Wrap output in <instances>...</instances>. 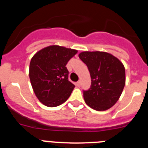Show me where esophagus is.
Wrapping results in <instances>:
<instances>
[{"mask_svg":"<svg viewBox=\"0 0 148 148\" xmlns=\"http://www.w3.org/2000/svg\"><path fill=\"white\" fill-rule=\"evenodd\" d=\"M76 86L78 87H80V86H81V82H76Z\"/></svg>","mask_w":148,"mask_h":148,"instance_id":"1","label":"esophagus"}]
</instances>
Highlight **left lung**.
Segmentation results:
<instances>
[{
    "label": "left lung",
    "instance_id": "left-lung-1",
    "mask_svg": "<svg viewBox=\"0 0 148 148\" xmlns=\"http://www.w3.org/2000/svg\"><path fill=\"white\" fill-rule=\"evenodd\" d=\"M78 57L88 67L91 87L84 91L85 103L92 109L104 111L119 99L125 85V69L119 58L100 51H84Z\"/></svg>",
    "mask_w": 148,
    "mask_h": 148
}]
</instances>
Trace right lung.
Segmentation results:
<instances>
[{"mask_svg": "<svg viewBox=\"0 0 148 148\" xmlns=\"http://www.w3.org/2000/svg\"><path fill=\"white\" fill-rule=\"evenodd\" d=\"M78 51L58 45L44 47L32 56L29 75L36 97L47 107L65 102L75 85L68 80L66 64Z\"/></svg>", "mask_w": 148, "mask_h": 148, "instance_id": "right-lung-1", "label": "right lung"}]
</instances>
